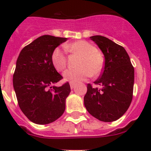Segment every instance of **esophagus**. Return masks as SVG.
<instances>
[{
    "label": "esophagus",
    "mask_w": 151,
    "mask_h": 151,
    "mask_svg": "<svg viewBox=\"0 0 151 151\" xmlns=\"http://www.w3.org/2000/svg\"><path fill=\"white\" fill-rule=\"evenodd\" d=\"M69 85H70V88H71V89H73L74 88L75 85H76V84L73 83V82H70V83H69Z\"/></svg>",
    "instance_id": "esophagus-1"
}]
</instances>
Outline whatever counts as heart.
<instances>
[{
    "instance_id": "b5f03b06",
    "label": "heart",
    "mask_w": 151,
    "mask_h": 151,
    "mask_svg": "<svg viewBox=\"0 0 151 151\" xmlns=\"http://www.w3.org/2000/svg\"><path fill=\"white\" fill-rule=\"evenodd\" d=\"M69 51L82 56L78 69H67L63 74L65 81L79 82L91 76H97L101 73L104 60L97 50L90 43L85 41H77L66 46ZM51 63L57 71H63L66 66V57L60 48H55L51 54Z\"/></svg>"
}]
</instances>
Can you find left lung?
Here are the masks:
<instances>
[{
	"label": "left lung",
	"mask_w": 151,
	"mask_h": 151,
	"mask_svg": "<svg viewBox=\"0 0 151 151\" xmlns=\"http://www.w3.org/2000/svg\"><path fill=\"white\" fill-rule=\"evenodd\" d=\"M104 55L103 73L94 82L101 88L88 84L84 104L91 115L102 122H113L123 116L133 95L134 70L123 47L101 35L90 37Z\"/></svg>",
	"instance_id": "left-lung-1"
}]
</instances>
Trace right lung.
Here are the masks:
<instances>
[{"label": "right lung", "instance_id": "obj_1", "mask_svg": "<svg viewBox=\"0 0 151 151\" xmlns=\"http://www.w3.org/2000/svg\"><path fill=\"white\" fill-rule=\"evenodd\" d=\"M67 40L45 35L21 50L13 84L19 106L29 120L39 125L54 122L65 111L69 82L55 85L63 78L51 63L54 49Z\"/></svg>", "mask_w": 151, "mask_h": 151}]
</instances>
